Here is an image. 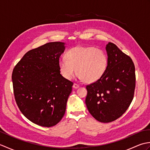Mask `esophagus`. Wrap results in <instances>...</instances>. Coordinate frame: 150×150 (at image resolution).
<instances>
[{
	"label": "esophagus",
	"mask_w": 150,
	"mask_h": 150,
	"mask_svg": "<svg viewBox=\"0 0 150 150\" xmlns=\"http://www.w3.org/2000/svg\"><path fill=\"white\" fill-rule=\"evenodd\" d=\"M79 87V86L78 84H75V83H74V84H73V88H75V89H77Z\"/></svg>",
	"instance_id": "34e87169"
}]
</instances>
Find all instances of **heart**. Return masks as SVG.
<instances>
[{
  "label": "heart",
  "instance_id": "heart-1",
  "mask_svg": "<svg viewBox=\"0 0 150 150\" xmlns=\"http://www.w3.org/2000/svg\"><path fill=\"white\" fill-rule=\"evenodd\" d=\"M65 59H60L58 66L65 79H71L77 70L78 77L87 83L97 81L103 77L108 66V58L103 51L94 47L76 46L66 53Z\"/></svg>",
  "mask_w": 150,
  "mask_h": 150
}]
</instances>
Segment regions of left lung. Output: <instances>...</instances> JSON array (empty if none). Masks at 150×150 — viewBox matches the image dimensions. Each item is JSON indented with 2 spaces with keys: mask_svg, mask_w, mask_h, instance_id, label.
Returning a JSON list of instances; mask_svg holds the SVG:
<instances>
[{
  "mask_svg": "<svg viewBox=\"0 0 150 150\" xmlns=\"http://www.w3.org/2000/svg\"><path fill=\"white\" fill-rule=\"evenodd\" d=\"M108 66L99 80L88 85L86 104L89 112L100 122H110L128 110L134 95L135 66L132 59L115 44L106 46Z\"/></svg>",
  "mask_w": 150,
  "mask_h": 150,
  "instance_id": "8db88e82",
  "label": "left lung"
}]
</instances>
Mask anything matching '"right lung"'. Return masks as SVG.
<instances>
[{"instance_id":"right-lung-1","label":"right lung","mask_w":150,"mask_h":150,"mask_svg":"<svg viewBox=\"0 0 150 150\" xmlns=\"http://www.w3.org/2000/svg\"><path fill=\"white\" fill-rule=\"evenodd\" d=\"M65 43H46L28 52L12 73L15 98L22 113L44 127L56 125L64 115L73 82L60 74L58 62Z\"/></svg>"}]
</instances>
